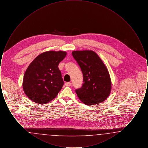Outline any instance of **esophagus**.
Listing matches in <instances>:
<instances>
[{"label":"esophagus","instance_id":"34e87169","mask_svg":"<svg viewBox=\"0 0 148 148\" xmlns=\"http://www.w3.org/2000/svg\"><path fill=\"white\" fill-rule=\"evenodd\" d=\"M65 85L67 86H70L71 85V82H66V83H65Z\"/></svg>","mask_w":148,"mask_h":148}]
</instances>
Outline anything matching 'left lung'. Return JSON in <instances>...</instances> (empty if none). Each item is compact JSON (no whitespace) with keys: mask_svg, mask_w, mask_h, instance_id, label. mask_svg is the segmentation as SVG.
<instances>
[{"mask_svg":"<svg viewBox=\"0 0 148 148\" xmlns=\"http://www.w3.org/2000/svg\"><path fill=\"white\" fill-rule=\"evenodd\" d=\"M72 55L83 75V84L75 90L79 99L88 106L104 101L110 95L112 84L105 64L92 50L73 51Z\"/></svg>","mask_w":148,"mask_h":148,"instance_id":"left-lung-1","label":"left lung"}]
</instances>
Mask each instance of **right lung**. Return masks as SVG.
<instances>
[{"instance_id": "obj_1", "label": "right lung", "mask_w": 148, "mask_h": 148, "mask_svg": "<svg viewBox=\"0 0 148 148\" xmlns=\"http://www.w3.org/2000/svg\"><path fill=\"white\" fill-rule=\"evenodd\" d=\"M66 55L63 51H49L36 57L25 71L23 88L33 101L41 104L56 98L64 85L58 65Z\"/></svg>"}]
</instances>
